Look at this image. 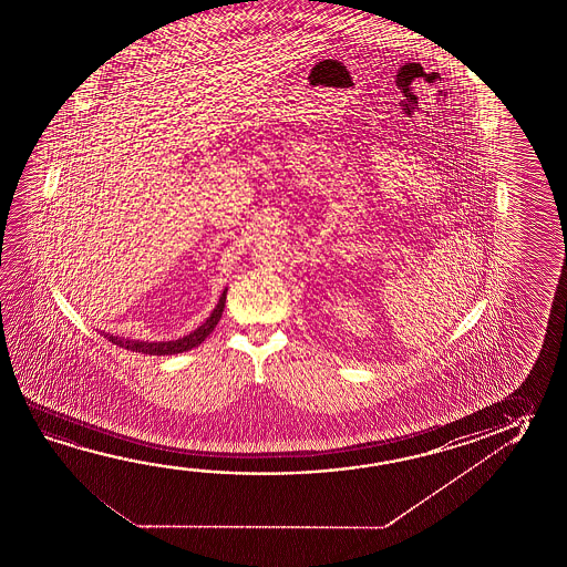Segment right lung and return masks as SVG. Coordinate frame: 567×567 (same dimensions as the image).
Here are the masks:
<instances>
[{"label": "right lung", "mask_w": 567, "mask_h": 567, "mask_svg": "<svg viewBox=\"0 0 567 567\" xmlns=\"http://www.w3.org/2000/svg\"><path fill=\"white\" fill-rule=\"evenodd\" d=\"M225 298H227V288L224 290V295L219 298L217 307L214 308V312L209 315V318L205 320L204 324L199 328H195L194 332L179 338V340H169V342H144V340H124L121 336L104 334V338L109 342L121 346L124 350H131V352L148 353V355H172V353H182L192 350L195 346L204 342L207 336L214 332L215 326L221 320L224 315Z\"/></svg>", "instance_id": "1"}]
</instances>
